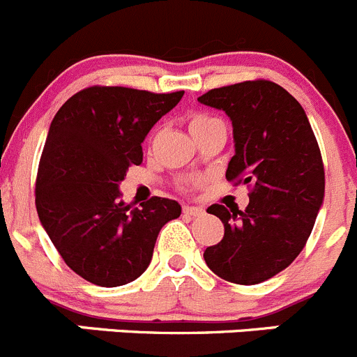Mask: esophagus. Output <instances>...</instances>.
<instances>
[{"mask_svg": "<svg viewBox=\"0 0 357 357\" xmlns=\"http://www.w3.org/2000/svg\"><path fill=\"white\" fill-rule=\"evenodd\" d=\"M204 208L202 207H189V205H184V214L188 215H192V218H200V215H204Z\"/></svg>", "mask_w": 357, "mask_h": 357, "instance_id": "esophagus-1", "label": "esophagus"}]
</instances>
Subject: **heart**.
<instances>
[{"instance_id":"heart-1","label":"heart","mask_w":357,"mask_h":357,"mask_svg":"<svg viewBox=\"0 0 357 357\" xmlns=\"http://www.w3.org/2000/svg\"><path fill=\"white\" fill-rule=\"evenodd\" d=\"M221 120L218 116H212V114H195L191 120H189V129H191V134L200 132V130L207 129V127L214 126V123H219Z\"/></svg>"}]
</instances>
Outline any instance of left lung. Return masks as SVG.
<instances>
[{"instance_id":"obj_1","label":"left lung","mask_w":357,"mask_h":357,"mask_svg":"<svg viewBox=\"0 0 357 357\" xmlns=\"http://www.w3.org/2000/svg\"><path fill=\"white\" fill-rule=\"evenodd\" d=\"M198 100L230 116L235 155L227 181L250 189L244 211L207 208L223 221L225 237L204 258L219 278L257 285L287 269L312 234L326 188L319 143L305 109L273 81L214 88Z\"/></svg>"}]
</instances>
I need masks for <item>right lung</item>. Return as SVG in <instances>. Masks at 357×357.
I'll return each instance as SVG.
<instances>
[{
    "mask_svg": "<svg viewBox=\"0 0 357 357\" xmlns=\"http://www.w3.org/2000/svg\"><path fill=\"white\" fill-rule=\"evenodd\" d=\"M182 96L96 84L74 93L52 119L35 205L65 264L93 285L120 287L142 276L159 230L181 215V205L161 196L142 208L123 204L119 184L142 165L143 139Z\"/></svg>",
    "mask_w": 357,
    "mask_h": 357,
    "instance_id": "1",
    "label": "right lung"
}]
</instances>
